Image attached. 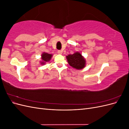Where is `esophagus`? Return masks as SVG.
<instances>
[{
	"label": "esophagus",
	"mask_w": 129,
	"mask_h": 129,
	"mask_svg": "<svg viewBox=\"0 0 129 129\" xmlns=\"http://www.w3.org/2000/svg\"><path fill=\"white\" fill-rule=\"evenodd\" d=\"M57 53L59 54H62V51H61V50H58V51H57Z\"/></svg>",
	"instance_id": "obj_1"
}]
</instances>
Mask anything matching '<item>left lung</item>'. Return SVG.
Segmentation results:
<instances>
[{"mask_svg":"<svg viewBox=\"0 0 129 129\" xmlns=\"http://www.w3.org/2000/svg\"><path fill=\"white\" fill-rule=\"evenodd\" d=\"M69 64L72 67L80 70L83 69L85 66V58L79 52H75L73 54H69L66 56Z\"/></svg>","mask_w":129,"mask_h":129,"instance_id":"8db88e82","label":"left lung"}]
</instances>
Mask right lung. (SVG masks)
Wrapping results in <instances>:
<instances>
[{
	"label": "right lung",
	"mask_w": 129,
	"mask_h": 129,
	"mask_svg": "<svg viewBox=\"0 0 129 129\" xmlns=\"http://www.w3.org/2000/svg\"><path fill=\"white\" fill-rule=\"evenodd\" d=\"M52 56H53L52 54H48V53H47L45 52L43 53L41 55L42 61L40 62V63L42 65L45 64L46 62H48L50 60Z\"/></svg>",
	"instance_id": "1"
}]
</instances>
